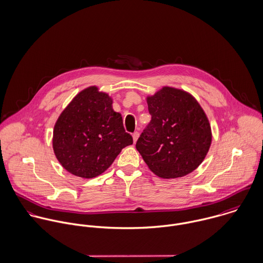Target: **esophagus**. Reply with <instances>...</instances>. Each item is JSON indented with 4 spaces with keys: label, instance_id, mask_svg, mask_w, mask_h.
Listing matches in <instances>:
<instances>
[{
    "label": "esophagus",
    "instance_id": "1",
    "mask_svg": "<svg viewBox=\"0 0 263 263\" xmlns=\"http://www.w3.org/2000/svg\"><path fill=\"white\" fill-rule=\"evenodd\" d=\"M139 136H140L139 132H135V133L133 134V139H134V143H136V142L138 141V139H139Z\"/></svg>",
    "mask_w": 263,
    "mask_h": 263
}]
</instances>
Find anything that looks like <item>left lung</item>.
Wrapping results in <instances>:
<instances>
[{
  "label": "left lung",
  "mask_w": 263,
  "mask_h": 263,
  "mask_svg": "<svg viewBox=\"0 0 263 263\" xmlns=\"http://www.w3.org/2000/svg\"><path fill=\"white\" fill-rule=\"evenodd\" d=\"M152 119L136 148L151 171L177 178L195 170L205 158L212 132L198 102L187 92L163 87L147 98Z\"/></svg>",
  "instance_id": "8db88e82"
}]
</instances>
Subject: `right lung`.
Listing matches in <instances>:
<instances>
[{
  "label": "right lung",
  "mask_w": 263,
  "mask_h": 263,
  "mask_svg": "<svg viewBox=\"0 0 263 263\" xmlns=\"http://www.w3.org/2000/svg\"><path fill=\"white\" fill-rule=\"evenodd\" d=\"M133 144L112 99L95 86L81 91L58 118L52 138L57 159L70 173L93 178Z\"/></svg>",
  "instance_id": "1"
}]
</instances>
